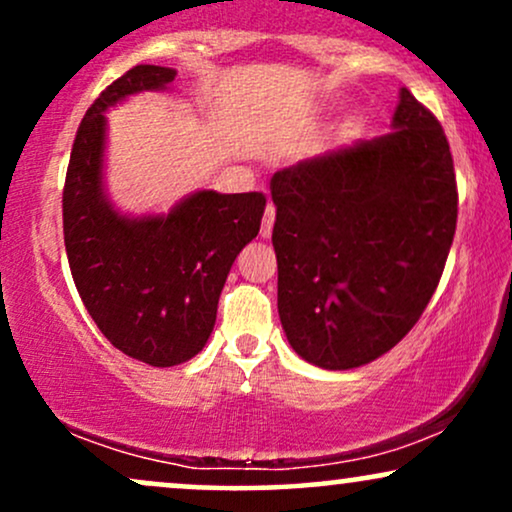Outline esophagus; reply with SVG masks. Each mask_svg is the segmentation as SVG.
Listing matches in <instances>:
<instances>
[{"label":"esophagus","mask_w":512,"mask_h":512,"mask_svg":"<svg viewBox=\"0 0 512 512\" xmlns=\"http://www.w3.org/2000/svg\"><path fill=\"white\" fill-rule=\"evenodd\" d=\"M274 219H276L274 204H267V209H264V216H262V228H260V236L262 238H272Z\"/></svg>","instance_id":"obj_1"}]
</instances>
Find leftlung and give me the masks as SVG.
Here are the masks:
<instances>
[{
  "instance_id": "left-lung-1",
  "label": "left lung",
  "mask_w": 512,
  "mask_h": 512,
  "mask_svg": "<svg viewBox=\"0 0 512 512\" xmlns=\"http://www.w3.org/2000/svg\"><path fill=\"white\" fill-rule=\"evenodd\" d=\"M281 327L327 370L366 366L419 322L457 226L450 144L402 88L392 132L272 175Z\"/></svg>"
}]
</instances>
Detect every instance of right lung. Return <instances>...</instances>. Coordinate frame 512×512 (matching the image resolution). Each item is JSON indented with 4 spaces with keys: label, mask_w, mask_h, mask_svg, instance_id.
I'll return each instance as SVG.
<instances>
[{
    "label": "right lung",
    "mask_w": 512,
    "mask_h": 512,
    "mask_svg": "<svg viewBox=\"0 0 512 512\" xmlns=\"http://www.w3.org/2000/svg\"><path fill=\"white\" fill-rule=\"evenodd\" d=\"M175 69L137 64L88 108L62 192L64 248L88 315L115 349L156 368L204 349L226 276L260 233L262 192L199 190L168 214L127 216L103 182L105 110L142 91H166Z\"/></svg>",
    "instance_id": "1"
}]
</instances>
